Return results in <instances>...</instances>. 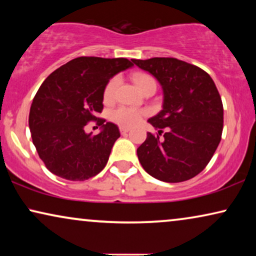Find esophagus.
<instances>
[{
  "mask_svg": "<svg viewBox=\"0 0 256 256\" xmlns=\"http://www.w3.org/2000/svg\"><path fill=\"white\" fill-rule=\"evenodd\" d=\"M130 130V129H129L128 127H120V132H121V134H127V132Z\"/></svg>",
  "mask_w": 256,
  "mask_h": 256,
  "instance_id": "obj_1",
  "label": "esophagus"
}]
</instances>
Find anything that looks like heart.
I'll return each mask as SVG.
<instances>
[{"instance_id": "heart-1", "label": "heart", "mask_w": 256, "mask_h": 256, "mask_svg": "<svg viewBox=\"0 0 256 256\" xmlns=\"http://www.w3.org/2000/svg\"><path fill=\"white\" fill-rule=\"evenodd\" d=\"M134 82L138 86L140 90H143L144 87L152 84H155V79L152 76L144 74V73H140L134 76ZM120 84V76H115L107 82L106 87L104 90V101H112L115 98L118 86ZM148 115V110H135V108H129L121 106L113 110L112 113V118L116 122V124L124 126V127H132L142 121V118Z\"/></svg>"}]
</instances>
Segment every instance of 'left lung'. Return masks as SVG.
Wrapping results in <instances>:
<instances>
[{
	"instance_id": "1",
	"label": "left lung",
	"mask_w": 256,
	"mask_h": 256,
	"mask_svg": "<svg viewBox=\"0 0 256 256\" xmlns=\"http://www.w3.org/2000/svg\"><path fill=\"white\" fill-rule=\"evenodd\" d=\"M132 60L163 90L162 110L148 120L158 134L146 132L138 148L140 163L158 180H191L205 169L222 140L224 108L216 84L204 70L176 58Z\"/></svg>"
}]
</instances>
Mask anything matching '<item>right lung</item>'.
<instances>
[{
    "mask_svg": "<svg viewBox=\"0 0 256 256\" xmlns=\"http://www.w3.org/2000/svg\"><path fill=\"white\" fill-rule=\"evenodd\" d=\"M132 66L126 58L78 57L44 80L31 104L29 128L38 155L52 174L86 180L106 166L120 130L96 115L102 112L110 79ZM90 120L102 126L98 136L84 132Z\"/></svg>",
    "mask_w": 256,
    "mask_h": 256,
    "instance_id": "obj_1",
    "label": "right lung"
}]
</instances>
